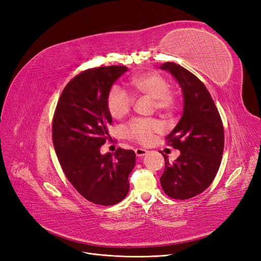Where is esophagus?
<instances>
[{
    "mask_svg": "<svg viewBox=\"0 0 261 261\" xmlns=\"http://www.w3.org/2000/svg\"><path fill=\"white\" fill-rule=\"evenodd\" d=\"M134 152H136V155L138 157H142V156H145L147 154V150L144 148H136L134 149Z\"/></svg>",
    "mask_w": 261,
    "mask_h": 261,
    "instance_id": "obj_1",
    "label": "esophagus"
}]
</instances>
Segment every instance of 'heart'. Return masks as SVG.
I'll return each instance as SVG.
<instances>
[{
	"mask_svg": "<svg viewBox=\"0 0 261 261\" xmlns=\"http://www.w3.org/2000/svg\"><path fill=\"white\" fill-rule=\"evenodd\" d=\"M130 83L137 94L152 98L153 107L158 112L171 113L178 105L175 92L169 88V82L161 73L155 71L142 73L132 78ZM133 103V97L119 86L112 87L107 94V109L115 119L127 115ZM163 131L164 125L155 119L134 118L124 127L125 137L143 145L149 144L156 134Z\"/></svg>",
	"mask_w": 261,
	"mask_h": 261,
	"instance_id": "heart-1",
	"label": "heart"
}]
</instances>
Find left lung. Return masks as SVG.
Returning a JSON list of instances; mask_svg holds the SVG:
<instances>
[{
  "label": "left lung",
  "mask_w": 261,
  "mask_h": 261,
  "mask_svg": "<svg viewBox=\"0 0 261 261\" xmlns=\"http://www.w3.org/2000/svg\"><path fill=\"white\" fill-rule=\"evenodd\" d=\"M178 80L184 96L179 123L166 138L167 145L179 149L174 163L165 158L162 188L174 199H189L204 192L219 169L224 131L219 112L205 85L184 67L167 62L161 66Z\"/></svg>",
  "instance_id": "left-lung-1"
}]
</instances>
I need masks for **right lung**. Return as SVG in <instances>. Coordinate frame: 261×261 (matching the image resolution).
Here are the masks:
<instances>
[{
	"mask_svg": "<svg viewBox=\"0 0 261 261\" xmlns=\"http://www.w3.org/2000/svg\"><path fill=\"white\" fill-rule=\"evenodd\" d=\"M127 70L106 66L81 71L64 88L53 117V144L65 175L81 196L97 205L112 206L127 196L136 165L131 149L99 153L112 123L107 94Z\"/></svg>",
	"mask_w": 261,
	"mask_h": 261,
	"instance_id": "right-lung-1",
	"label": "right lung"
}]
</instances>
